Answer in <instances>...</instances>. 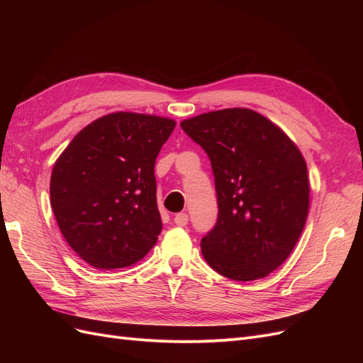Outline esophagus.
Wrapping results in <instances>:
<instances>
[{"instance_id": "obj_1", "label": "esophagus", "mask_w": 363, "mask_h": 363, "mask_svg": "<svg viewBox=\"0 0 363 363\" xmlns=\"http://www.w3.org/2000/svg\"><path fill=\"white\" fill-rule=\"evenodd\" d=\"M188 221H189V216H188V213H184V212L177 213L174 216V223H175V225H179V227H184L186 224H188Z\"/></svg>"}]
</instances>
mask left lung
<instances>
[{
    "label": "left lung",
    "instance_id": "8db88e82",
    "mask_svg": "<svg viewBox=\"0 0 363 363\" xmlns=\"http://www.w3.org/2000/svg\"><path fill=\"white\" fill-rule=\"evenodd\" d=\"M211 159L218 219L201 239L206 262L221 276L267 277L288 259L309 212V180L300 150L269 119L235 107L180 124Z\"/></svg>",
    "mask_w": 363,
    "mask_h": 363
}]
</instances>
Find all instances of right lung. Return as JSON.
Here are the masks:
<instances>
[{
  "instance_id": "obj_1",
  "label": "right lung",
  "mask_w": 363,
  "mask_h": 363,
  "mask_svg": "<svg viewBox=\"0 0 363 363\" xmlns=\"http://www.w3.org/2000/svg\"><path fill=\"white\" fill-rule=\"evenodd\" d=\"M174 127L175 121L155 115H106L84 127L54 163V216L91 267H131L156 245L162 219L155 163Z\"/></svg>"
}]
</instances>
